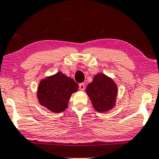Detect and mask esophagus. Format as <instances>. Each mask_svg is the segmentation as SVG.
<instances>
[{"label":"esophagus","instance_id":"esophagus-1","mask_svg":"<svg viewBox=\"0 0 159 159\" xmlns=\"http://www.w3.org/2000/svg\"><path fill=\"white\" fill-rule=\"evenodd\" d=\"M79 89L80 91H84L85 89V85L84 83H82V84H79Z\"/></svg>","mask_w":159,"mask_h":159}]
</instances>
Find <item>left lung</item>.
<instances>
[{"label": "left lung", "instance_id": "8db88e82", "mask_svg": "<svg viewBox=\"0 0 159 159\" xmlns=\"http://www.w3.org/2000/svg\"><path fill=\"white\" fill-rule=\"evenodd\" d=\"M86 92L94 109L99 113H105L116 106L118 87L114 80L102 73L95 75L88 85Z\"/></svg>", "mask_w": 159, "mask_h": 159}]
</instances>
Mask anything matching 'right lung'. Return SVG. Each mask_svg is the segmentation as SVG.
<instances>
[{
  "label": "right lung",
  "mask_w": 159,
  "mask_h": 159,
  "mask_svg": "<svg viewBox=\"0 0 159 159\" xmlns=\"http://www.w3.org/2000/svg\"><path fill=\"white\" fill-rule=\"evenodd\" d=\"M79 85L61 71L42 79L37 91L40 105L51 112L59 113L68 108L71 95L78 91Z\"/></svg>",
  "instance_id": "right-lung-1"
}]
</instances>
